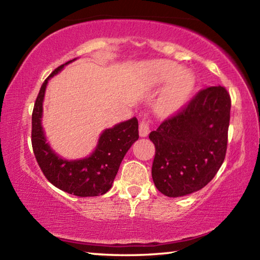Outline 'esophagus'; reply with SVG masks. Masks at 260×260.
Returning a JSON list of instances; mask_svg holds the SVG:
<instances>
[{"mask_svg": "<svg viewBox=\"0 0 260 260\" xmlns=\"http://www.w3.org/2000/svg\"><path fill=\"white\" fill-rule=\"evenodd\" d=\"M149 131H150V119L147 116H144L142 118V120L140 121V128H139V133L140 136H147L149 134Z\"/></svg>", "mask_w": 260, "mask_h": 260, "instance_id": "esophagus-1", "label": "esophagus"}]
</instances>
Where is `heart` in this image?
Returning a JSON list of instances; mask_svg holds the SVG:
<instances>
[{
  "instance_id": "b5f03b06",
  "label": "heart",
  "mask_w": 260,
  "mask_h": 260,
  "mask_svg": "<svg viewBox=\"0 0 260 260\" xmlns=\"http://www.w3.org/2000/svg\"><path fill=\"white\" fill-rule=\"evenodd\" d=\"M152 72L157 82L169 80L159 100L161 112H172L182 105L192 89L193 79L187 71H180V68L172 61L160 60L152 65Z\"/></svg>"
}]
</instances>
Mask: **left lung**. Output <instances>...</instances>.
Segmentation results:
<instances>
[{
    "instance_id": "obj_1",
    "label": "left lung",
    "mask_w": 260,
    "mask_h": 260,
    "mask_svg": "<svg viewBox=\"0 0 260 260\" xmlns=\"http://www.w3.org/2000/svg\"><path fill=\"white\" fill-rule=\"evenodd\" d=\"M231 105L225 87L203 88L149 134L156 148L152 180L161 193L188 195L214 178L226 156Z\"/></svg>"
}]
</instances>
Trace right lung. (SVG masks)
<instances>
[{
  "label": "right lung",
  "mask_w": 260,
  "mask_h": 260,
  "mask_svg": "<svg viewBox=\"0 0 260 260\" xmlns=\"http://www.w3.org/2000/svg\"><path fill=\"white\" fill-rule=\"evenodd\" d=\"M71 61L57 68L42 83L39 91L32 113L33 152L42 173L55 187L80 197L99 196L111 188L121 160L132 144L139 139V122L134 117L105 129L100 136L95 151L83 159L67 160L52 151L46 142L41 125L42 102L48 80Z\"/></svg>",
  "instance_id": "right-lung-1"
}]
</instances>
